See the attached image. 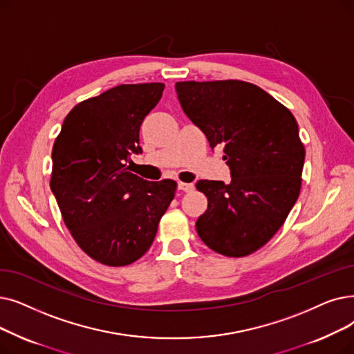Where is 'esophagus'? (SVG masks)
I'll return each mask as SVG.
<instances>
[{
	"mask_svg": "<svg viewBox=\"0 0 354 354\" xmlns=\"http://www.w3.org/2000/svg\"><path fill=\"white\" fill-rule=\"evenodd\" d=\"M178 188H179L180 191H185V192H191V191H194L195 185H194V183H192V182H191V183H187V182H179V183H178Z\"/></svg>",
	"mask_w": 354,
	"mask_h": 354,
	"instance_id": "34e87169",
	"label": "esophagus"
}]
</instances>
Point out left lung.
I'll list each match as a JSON object with an SVG mask.
<instances>
[{
    "label": "left lung",
    "mask_w": 354,
    "mask_h": 354,
    "mask_svg": "<svg viewBox=\"0 0 354 354\" xmlns=\"http://www.w3.org/2000/svg\"><path fill=\"white\" fill-rule=\"evenodd\" d=\"M183 113L211 149L224 146L232 180H198L208 208L196 232L224 256L266 244L295 205L305 160L295 117L266 91L243 81L176 82Z\"/></svg>",
    "instance_id": "1"
}]
</instances>
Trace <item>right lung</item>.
Instances as JSON below:
<instances>
[{
	"instance_id": "obj_1",
	"label": "right lung",
	"mask_w": 354,
	"mask_h": 354,
	"mask_svg": "<svg viewBox=\"0 0 354 354\" xmlns=\"http://www.w3.org/2000/svg\"><path fill=\"white\" fill-rule=\"evenodd\" d=\"M159 82L118 85L71 110L52 150L50 189L80 248L97 262L126 266L155 240L176 182L129 172L139 131L162 98Z\"/></svg>"
}]
</instances>
